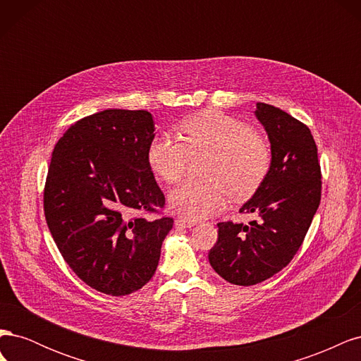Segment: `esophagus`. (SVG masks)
<instances>
[{
    "label": "esophagus",
    "instance_id": "1",
    "mask_svg": "<svg viewBox=\"0 0 361 361\" xmlns=\"http://www.w3.org/2000/svg\"><path fill=\"white\" fill-rule=\"evenodd\" d=\"M174 224H176L178 227H187V228H190V227L195 226V221L194 220H188V218L179 216V218H176V220H174Z\"/></svg>",
    "mask_w": 361,
    "mask_h": 361
}]
</instances>
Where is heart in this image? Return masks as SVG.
<instances>
[{
	"instance_id": "b5f03b06",
	"label": "heart",
	"mask_w": 361,
	"mask_h": 361,
	"mask_svg": "<svg viewBox=\"0 0 361 361\" xmlns=\"http://www.w3.org/2000/svg\"><path fill=\"white\" fill-rule=\"evenodd\" d=\"M183 143L170 134L150 140L146 158L150 170L166 183L178 182L190 158L209 155L203 167L206 179L185 180L169 195L173 211L188 220H200L233 200H245L265 180L271 167L267 141L243 120L218 111H203L180 125Z\"/></svg>"
}]
</instances>
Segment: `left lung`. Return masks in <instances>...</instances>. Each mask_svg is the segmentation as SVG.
Returning <instances> with one entry per match:
<instances>
[{
  "mask_svg": "<svg viewBox=\"0 0 361 361\" xmlns=\"http://www.w3.org/2000/svg\"><path fill=\"white\" fill-rule=\"evenodd\" d=\"M271 145V167L239 212L257 221L218 223L209 264L232 285L251 286L285 268L300 250L321 202L318 147L310 129L286 111L256 104Z\"/></svg>",
  "mask_w": 361,
  "mask_h": 361,
  "instance_id": "obj_1",
  "label": "left lung"
}]
</instances>
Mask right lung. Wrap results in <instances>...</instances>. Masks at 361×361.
<instances>
[{
    "instance_id": "obj_1",
    "label": "right lung",
    "mask_w": 361,
    "mask_h": 361,
    "mask_svg": "<svg viewBox=\"0 0 361 361\" xmlns=\"http://www.w3.org/2000/svg\"><path fill=\"white\" fill-rule=\"evenodd\" d=\"M155 137L145 110H105L72 125L54 147L43 194L49 232L85 285L113 297L155 274L173 218L135 216L166 203L146 152Z\"/></svg>"
}]
</instances>
